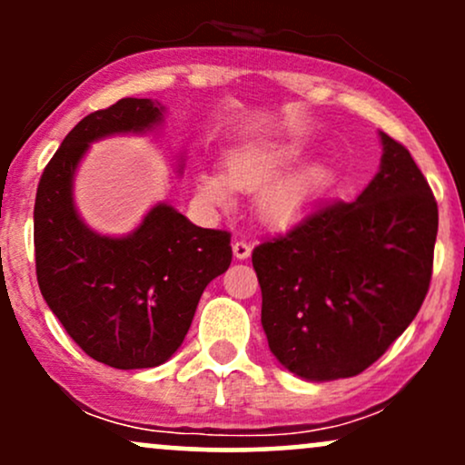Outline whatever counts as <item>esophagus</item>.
<instances>
[{
    "label": "esophagus",
    "instance_id": "34e87169",
    "mask_svg": "<svg viewBox=\"0 0 465 465\" xmlns=\"http://www.w3.org/2000/svg\"><path fill=\"white\" fill-rule=\"evenodd\" d=\"M232 249H233V255H236L238 260H247L251 255V242H249V240H242V238L233 240Z\"/></svg>",
    "mask_w": 465,
    "mask_h": 465
}]
</instances>
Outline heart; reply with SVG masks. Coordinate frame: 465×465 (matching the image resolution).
Listing matches in <instances>:
<instances>
[{"label":"heart","instance_id":"1","mask_svg":"<svg viewBox=\"0 0 465 465\" xmlns=\"http://www.w3.org/2000/svg\"><path fill=\"white\" fill-rule=\"evenodd\" d=\"M295 154L282 148H244L227 157V174L214 170H201L196 177V190L212 205H225L232 196V188L255 192L273 183L277 177L286 173L295 163ZM328 179V170L314 163L280 183L271 185L260 199V212L266 221L286 223L295 218L303 207L314 199Z\"/></svg>","mask_w":465,"mask_h":465}]
</instances>
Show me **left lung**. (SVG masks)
I'll return each mask as SVG.
<instances>
[{
    "instance_id": "left-lung-1",
    "label": "left lung",
    "mask_w": 465,
    "mask_h": 465,
    "mask_svg": "<svg viewBox=\"0 0 465 465\" xmlns=\"http://www.w3.org/2000/svg\"><path fill=\"white\" fill-rule=\"evenodd\" d=\"M381 170L351 203H325L251 262L273 356L306 381L365 371L418 314L437 238V203L402 143L381 133Z\"/></svg>"
}]
</instances>
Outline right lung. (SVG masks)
<instances>
[{"mask_svg": "<svg viewBox=\"0 0 465 465\" xmlns=\"http://www.w3.org/2000/svg\"><path fill=\"white\" fill-rule=\"evenodd\" d=\"M165 109L122 98L78 122L41 174L35 201V258L41 295L76 345L115 370L162 365L188 334L196 306L232 264V233L192 225L168 203L129 236H100L74 207V174L89 143L146 133Z\"/></svg>", "mask_w": 465, "mask_h": 465, "instance_id": "1", "label": "right lung"}]
</instances>
